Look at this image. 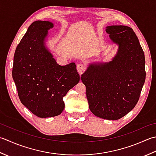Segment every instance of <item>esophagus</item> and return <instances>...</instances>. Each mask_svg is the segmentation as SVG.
I'll return each instance as SVG.
<instances>
[{"instance_id":"1","label":"esophagus","mask_w":156,"mask_h":156,"mask_svg":"<svg viewBox=\"0 0 156 156\" xmlns=\"http://www.w3.org/2000/svg\"><path fill=\"white\" fill-rule=\"evenodd\" d=\"M77 69L79 75H81L83 73H84L85 69H86V66H85V64H83V62H79L77 65Z\"/></svg>"}]
</instances>
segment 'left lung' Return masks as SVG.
<instances>
[{
  "mask_svg": "<svg viewBox=\"0 0 156 156\" xmlns=\"http://www.w3.org/2000/svg\"><path fill=\"white\" fill-rule=\"evenodd\" d=\"M106 31L119 46L116 55L108 62L91 63L81 79L91 112L101 119L118 120L139 99L145 80V55L132 28L110 25Z\"/></svg>",
  "mask_w": 156,
  "mask_h": 156,
  "instance_id": "8db88e82",
  "label": "left lung"
}]
</instances>
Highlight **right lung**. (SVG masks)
Segmentation results:
<instances>
[{"mask_svg":"<svg viewBox=\"0 0 156 156\" xmlns=\"http://www.w3.org/2000/svg\"><path fill=\"white\" fill-rule=\"evenodd\" d=\"M52 22L36 21L30 25L15 50L12 75L24 106L40 118L59 115L65 108L63 97L80 77L76 65L57 64L45 45Z\"/></svg>","mask_w":156,"mask_h":156,"instance_id":"right-lung-1","label":"right lung"}]
</instances>
